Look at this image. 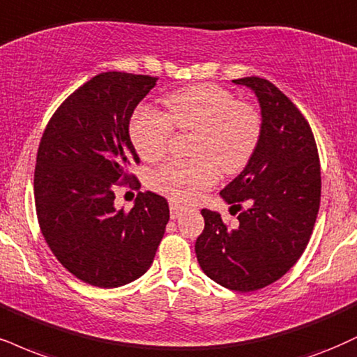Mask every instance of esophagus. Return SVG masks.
<instances>
[{
    "mask_svg": "<svg viewBox=\"0 0 357 357\" xmlns=\"http://www.w3.org/2000/svg\"><path fill=\"white\" fill-rule=\"evenodd\" d=\"M169 209H171V220H176V218L181 216L183 208L176 201H169Z\"/></svg>",
    "mask_w": 357,
    "mask_h": 357,
    "instance_id": "1",
    "label": "esophagus"
}]
</instances>
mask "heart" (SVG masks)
Here are the masks:
<instances>
[{
	"label": "heart",
	"mask_w": 357,
	"mask_h": 357,
	"mask_svg": "<svg viewBox=\"0 0 357 357\" xmlns=\"http://www.w3.org/2000/svg\"><path fill=\"white\" fill-rule=\"evenodd\" d=\"M165 113L139 108L132 114L130 136L144 161H158L167 151L174 128L196 132L195 160H169L151 174V188L179 203L195 201L222 173L241 171L251 160L263 131L255 106L238 101L216 84H195L162 101Z\"/></svg>",
	"instance_id": "b5f03b06"
}]
</instances>
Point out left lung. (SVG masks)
<instances>
[{"mask_svg":"<svg viewBox=\"0 0 357 357\" xmlns=\"http://www.w3.org/2000/svg\"><path fill=\"white\" fill-rule=\"evenodd\" d=\"M233 83L255 91L263 116L256 151L221 191L231 209L248 208L236 227L203 209L204 229L195 249L206 276L249 293L284 276L306 249L319 211L321 165L307 119L281 89L257 76Z\"/></svg>","mask_w":357,"mask_h":357,"instance_id":"8db88e82","label":"left lung"}]
</instances>
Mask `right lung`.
Returning a JSON list of instances; mask_svg holds the SVG:
<instances>
[{
    "label": "right lung",
    "instance_id": "right-lung-1",
    "mask_svg": "<svg viewBox=\"0 0 357 357\" xmlns=\"http://www.w3.org/2000/svg\"><path fill=\"white\" fill-rule=\"evenodd\" d=\"M158 78L108 71L61 102L43 132L34 167V206L51 252L73 276L98 287L135 281L153 264L169 206L139 192L130 211L114 208V188L139 162L130 119Z\"/></svg>",
    "mask_w": 357,
    "mask_h": 357
}]
</instances>
